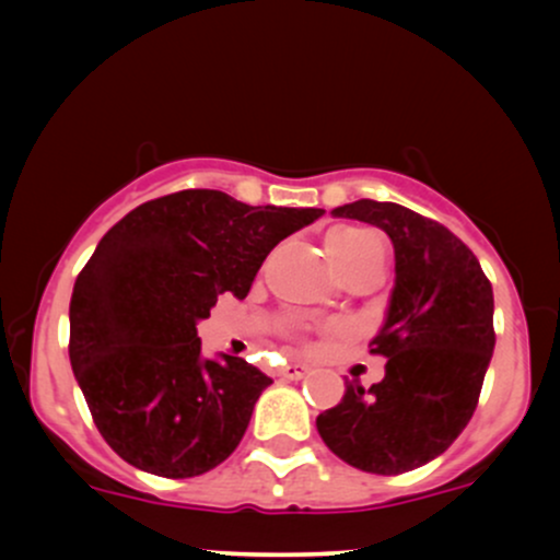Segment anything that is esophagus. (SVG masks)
Returning a JSON list of instances; mask_svg holds the SVG:
<instances>
[{
	"instance_id": "obj_1",
	"label": "esophagus",
	"mask_w": 560,
	"mask_h": 560,
	"mask_svg": "<svg viewBox=\"0 0 560 560\" xmlns=\"http://www.w3.org/2000/svg\"><path fill=\"white\" fill-rule=\"evenodd\" d=\"M307 371H311V365L307 363H287L284 369H281V376L289 378V382H300Z\"/></svg>"
}]
</instances>
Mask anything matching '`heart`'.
<instances>
[{
    "label": "heart",
    "instance_id": "heart-1",
    "mask_svg": "<svg viewBox=\"0 0 560 560\" xmlns=\"http://www.w3.org/2000/svg\"><path fill=\"white\" fill-rule=\"evenodd\" d=\"M376 242V236L365 229H337L331 231L329 240H326V247H329L334 266L342 268L345 262L355 260L358 255H363L365 249Z\"/></svg>",
    "mask_w": 560,
    "mask_h": 560
}]
</instances>
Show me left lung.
I'll list each match as a JSON object with an SVG mask.
<instances>
[{
	"label": "left lung",
	"mask_w": 560,
	"mask_h": 560,
	"mask_svg": "<svg viewBox=\"0 0 560 560\" xmlns=\"http://www.w3.org/2000/svg\"><path fill=\"white\" fill-rule=\"evenodd\" d=\"M331 213L387 231L395 289L371 339V352L387 358L384 378L347 384L342 402L316 419L318 434L361 471H413L445 453L477 410L494 350L492 284L453 231L402 205L358 199Z\"/></svg>",
	"instance_id": "1"
}]
</instances>
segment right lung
I'll return each instance as SVG.
<instances>
[{
    "instance_id": "right-lung-1",
    "label": "right lung",
    "mask_w": 560,
    "mask_h": 560,
    "mask_svg": "<svg viewBox=\"0 0 560 560\" xmlns=\"http://www.w3.org/2000/svg\"><path fill=\"white\" fill-rule=\"evenodd\" d=\"M320 215L184 189L102 236L70 298L68 352L96 429L126 464L186 479L234 453L271 378L242 358H202L197 320L218 294L247 298L276 244Z\"/></svg>"
}]
</instances>
